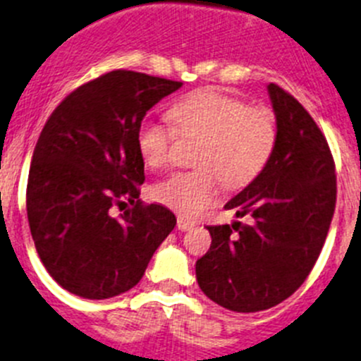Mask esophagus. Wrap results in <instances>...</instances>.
<instances>
[{
  "label": "esophagus",
  "instance_id": "1",
  "mask_svg": "<svg viewBox=\"0 0 361 361\" xmlns=\"http://www.w3.org/2000/svg\"><path fill=\"white\" fill-rule=\"evenodd\" d=\"M177 227H178V231H190L195 227V221L190 220V218H186V216H178Z\"/></svg>",
  "mask_w": 361,
  "mask_h": 361
}]
</instances>
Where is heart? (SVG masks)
<instances>
[{
    "instance_id": "b5f03b06",
    "label": "heart",
    "mask_w": 361,
    "mask_h": 361,
    "mask_svg": "<svg viewBox=\"0 0 361 361\" xmlns=\"http://www.w3.org/2000/svg\"><path fill=\"white\" fill-rule=\"evenodd\" d=\"M178 134L202 137L195 164L188 171H173L152 188L164 206L193 216L209 207L220 195V183L243 188L263 171L277 143V123L272 111L249 107L245 102L214 89H200L170 109ZM175 130L152 118L137 127L135 145L140 157L155 170L170 161Z\"/></svg>"
}]
</instances>
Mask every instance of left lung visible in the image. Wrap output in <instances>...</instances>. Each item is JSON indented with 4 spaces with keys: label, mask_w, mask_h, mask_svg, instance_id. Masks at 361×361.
Segmentation results:
<instances>
[{
    "label": "left lung",
    "mask_w": 361,
    "mask_h": 361,
    "mask_svg": "<svg viewBox=\"0 0 361 361\" xmlns=\"http://www.w3.org/2000/svg\"><path fill=\"white\" fill-rule=\"evenodd\" d=\"M277 143L267 166L226 204L250 224L209 226L211 247L195 264L198 286L238 313L288 299L312 272L336 202L335 163L308 111L276 84L267 85Z\"/></svg>",
    "instance_id": "left-lung-1"
}]
</instances>
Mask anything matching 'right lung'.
I'll list each match as a JSON object with an SVG mask.
<instances>
[{
	"label": "right lung",
	"instance_id": "add662e5",
	"mask_svg": "<svg viewBox=\"0 0 361 361\" xmlns=\"http://www.w3.org/2000/svg\"><path fill=\"white\" fill-rule=\"evenodd\" d=\"M183 82L105 73L61 102L30 164L26 213L49 276L84 299H109L140 283L177 218L143 206L145 163L135 134L145 114ZM133 207L120 219L112 205Z\"/></svg>",
	"mask_w": 361,
	"mask_h": 361
}]
</instances>
